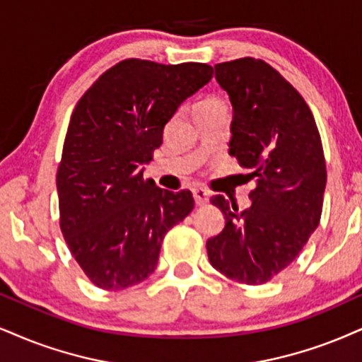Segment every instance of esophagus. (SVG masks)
<instances>
[{
	"label": "esophagus",
	"instance_id": "obj_1",
	"mask_svg": "<svg viewBox=\"0 0 362 362\" xmlns=\"http://www.w3.org/2000/svg\"><path fill=\"white\" fill-rule=\"evenodd\" d=\"M193 198H194V203L198 204V206H203V204L209 203V193L203 188H194L193 189Z\"/></svg>",
	"mask_w": 362,
	"mask_h": 362
}]
</instances>
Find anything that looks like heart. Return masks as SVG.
Returning a JSON list of instances; mask_svg holds the SVG:
<instances>
[{"label": "heart", "instance_id": "b5f03b06", "mask_svg": "<svg viewBox=\"0 0 362 362\" xmlns=\"http://www.w3.org/2000/svg\"><path fill=\"white\" fill-rule=\"evenodd\" d=\"M215 105H225V104H223L221 99H216V97H211V99L203 100L202 104H199L198 107H215Z\"/></svg>", "mask_w": 362, "mask_h": 362}]
</instances>
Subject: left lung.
Here are the masks:
<instances>
[{
	"mask_svg": "<svg viewBox=\"0 0 362 362\" xmlns=\"http://www.w3.org/2000/svg\"><path fill=\"white\" fill-rule=\"evenodd\" d=\"M215 77L233 105L230 154L257 186L243 211L213 196L226 223L206 242L208 258L235 282L262 285L296 260L319 226L327 181L322 142L309 105L267 62L216 64Z\"/></svg>",
	"mask_w": 362,
	"mask_h": 362,
	"instance_id": "8db88e82",
	"label": "left lung"
}]
</instances>
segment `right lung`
<instances>
[{
    "instance_id": "obj_1",
    "label": "right lung",
    "mask_w": 362,
    "mask_h": 362,
    "mask_svg": "<svg viewBox=\"0 0 362 362\" xmlns=\"http://www.w3.org/2000/svg\"><path fill=\"white\" fill-rule=\"evenodd\" d=\"M211 77L206 64L127 58L75 105L57 171L60 228L97 287L124 290L146 280L164 235L194 208L189 189L158 188L142 166L177 107Z\"/></svg>"
}]
</instances>
